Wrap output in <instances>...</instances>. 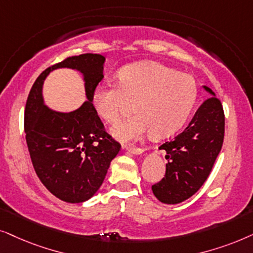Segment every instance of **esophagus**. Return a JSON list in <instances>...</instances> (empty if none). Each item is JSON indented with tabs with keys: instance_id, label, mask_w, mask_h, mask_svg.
<instances>
[{
	"instance_id": "1",
	"label": "esophagus",
	"mask_w": 253,
	"mask_h": 253,
	"mask_svg": "<svg viewBox=\"0 0 253 253\" xmlns=\"http://www.w3.org/2000/svg\"><path fill=\"white\" fill-rule=\"evenodd\" d=\"M126 149L129 151V153L132 154H135V155H139V154H142L144 149L143 148H140V147H134V146H126Z\"/></svg>"
}]
</instances>
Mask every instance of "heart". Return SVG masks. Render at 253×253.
<instances>
[{"mask_svg": "<svg viewBox=\"0 0 253 253\" xmlns=\"http://www.w3.org/2000/svg\"><path fill=\"white\" fill-rule=\"evenodd\" d=\"M197 97V82L190 74L156 62H140L121 68L118 84H98L92 104L98 116L113 125L135 103L136 116L111 130L117 139L132 141L147 132L156 139L172 135L187 120Z\"/></svg>", "mask_w": 253, "mask_h": 253, "instance_id": "1", "label": "heart"}]
</instances>
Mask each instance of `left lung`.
<instances>
[{
    "label": "left lung",
    "instance_id": "8db88e82",
    "mask_svg": "<svg viewBox=\"0 0 253 253\" xmlns=\"http://www.w3.org/2000/svg\"><path fill=\"white\" fill-rule=\"evenodd\" d=\"M205 99L180 134L160 149L167 151L166 176L151 186L163 204H179L199 191L210 176L224 139V112L210 87Z\"/></svg>",
    "mask_w": 253,
    "mask_h": 253
}]
</instances>
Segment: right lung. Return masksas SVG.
<instances>
[{"instance_id":"add662e5","label":"right lung","mask_w":253,"mask_h":253,"mask_svg":"<svg viewBox=\"0 0 253 253\" xmlns=\"http://www.w3.org/2000/svg\"><path fill=\"white\" fill-rule=\"evenodd\" d=\"M104 62L100 54L69 56L40 74L26 100L24 130L33 168L47 190L66 203L90 199L121 148L92 105L93 89L104 79ZM58 68L76 69L84 76L88 100L73 113H56L43 104V81Z\"/></svg>"}]
</instances>
